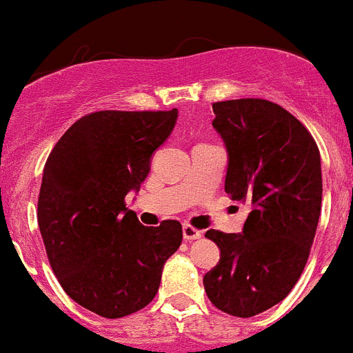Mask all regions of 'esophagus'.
Returning <instances> with one entry per match:
<instances>
[{
    "mask_svg": "<svg viewBox=\"0 0 353 353\" xmlns=\"http://www.w3.org/2000/svg\"><path fill=\"white\" fill-rule=\"evenodd\" d=\"M182 232H183V239L185 241L200 239V237L203 236V232L198 230V228H194V227H191V225H183Z\"/></svg>",
    "mask_w": 353,
    "mask_h": 353,
    "instance_id": "34e87169",
    "label": "esophagus"
}]
</instances>
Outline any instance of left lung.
Masks as SVG:
<instances>
[{
  "label": "left lung",
  "mask_w": 353,
  "mask_h": 353,
  "mask_svg": "<svg viewBox=\"0 0 353 353\" xmlns=\"http://www.w3.org/2000/svg\"><path fill=\"white\" fill-rule=\"evenodd\" d=\"M212 110L228 152L225 191L252 212L243 234L207 230L221 257L203 285L219 311L250 318L282 302L305 268L321 210L320 150L293 114L268 99H228Z\"/></svg>",
  "instance_id": "1"
}]
</instances>
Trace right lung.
Segmentation results:
<instances>
[{
	"mask_svg": "<svg viewBox=\"0 0 353 353\" xmlns=\"http://www.w3.org/2000/svg\"><path fill=\"white\" fill-rule=\"evenodd\" d=\"M173 110H99L69 126L48 157L37 221L48 261L78 305L103 318L134 314L155 298L182 225H141L125 196L173 130Z\"/></svg>",
	"mask_w": 353,
	"mask_h": 353,
	"instance_id": "add662e5",
	"label": "right lung"
}]
</instances>
